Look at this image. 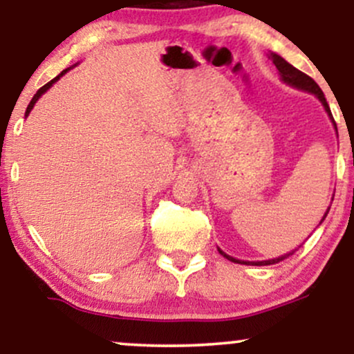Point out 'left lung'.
<instances>
[{"label":"left lung","instance_id":"8db88e82","mask_svg":"<svg viewBox=\"0 0 354 354\" xmlns=\"http://www.w3.org/2000/svg\"><path fill=\"white\" fill-rule=\"evenodd\" d=\"M270 58L273 59L274 66L278 68L279 76H281V80L284 81V83L290 84V86H293V88L303 89V91H308V93H311V95L318 96V100L321 101V103H323V106H324V109H326L328 116L331 118L333 124H335V128H336V123H335V120H333V115H331V109H330V106H328L326 98H324V95H323V91H321V88L318 86V84H316V81L313 80V78H310V76H308V75H304L303 71L296 70L293 64L288 63L286 59H283L281 56L276 55V53H270ZM336 133H338V129H336ZM328 211H330V208H328ZM328 211H326V213H324L323 219L326 218ZM323 219H321V223H323ZM218 251H219V253H221L223 256H225L226 259H230V261H233V263H241V265H254V266H266V265H274V263L283 261L284 258H288V256L293 254L296 250L291 251V253H286V254L279 256V258L266 259V261H241V259H236V258H233V256H228V254L225 253V251H221V250H218Z\"/></svg>","mask_w":354,"mask_h":354}]
</instances>
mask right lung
<instances>
[{
  "instance_id": "1",
  "label": "right lung",
  "mask_w": 354,
  "mask_h": 354,
  "mask_svg": "<svg viewBox=\"0 0 354 354\" xmlns=\"http://www.w3.org/2000/svg\"><path fill=\"white\" fill-rule=\"evenodd\" d=\"M66 71H70V68H68V70H63V71H61V73H59V75H58V76H56V78H53V80L50 81V83H46V84H44V86H43V88H39V89H38V91H36V95L33 96V100H31V101H30V104H28V108H26V116H28V115H30V113H31V109H33V106H35V103H36V101H38L39 98H41V95H43V93H46V91H48V89H50V88L53 86V83H56V81H58V80L61 78V76H63V75H64V73H66Z\"/></svg>"
}]
</instances>
